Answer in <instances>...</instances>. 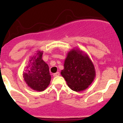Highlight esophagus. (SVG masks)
<instances>
[{
	"instance_id": "1",
	"label": "esophagus",
	"mask_w": 123,
	"mask_h": 123,
	"mask_svg": "<svg viewBox=\"0 0 123 123\" xmlns=\"http://www.w3.org/2000/svg\"><path fill=\"white\" fill-rule=\"evenodd\" d=\"M59 75H60V73H59V72H57V73H54V77L59 76Z\"/></svg>"
}]
</instances>
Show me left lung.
I'll return each mask as SVG.
<instances>
[{
	"label": "left lung",
	"instance_id": "obj_1",
	"mask_svg": "<svg viewBox=\"0 0 123 123\" xmlns=\"http://www.w3.org/2000/svg\"><path fill=\"white\" fill-rule=\"evenodd\" d=\"M71 90L80 92L87 89L93 81L95 70L86 54L79 50L69 52L61 73Z\"/></svg>",
	"mask_w": 123,
	"mask_h": 123
}]
</instances>
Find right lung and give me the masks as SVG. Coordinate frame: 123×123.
Returning <instances> with one entry per match:
<instances>
[{"label": "right lung", "instance_id": "right-lung-1", "mask_svg": "<svg viewBox=\"0 0 123 123\" xmlns=\"http://www.w3.org/2000/svg\"><path fill=\"white\" fill-rule=\"evenodd\" d=\"M42 52H38L30 60L28 70L24 73V78L29 87L33 90L43 91L50 83L51 77L49 66L42 59Z\"/></svg>", "mask_w": 123, "mask_h": 123}]
</instances>
